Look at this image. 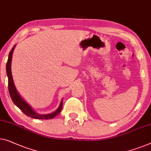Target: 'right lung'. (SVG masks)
Returning a JSON list of instances; mask_svg holds the SVG:
<instances>
[{
	"label": "right lung",
	"instance_id": "1",
	"mask_svg": "<svg viewBox=\"0 0 151 151\" xmlns=\"http://www.w3.org/2000/svg\"><path fill=\"white\" fill-rule=\"evenodd\" d=\"M15 46H16V45H14V46L13 47L12 50H11L9 52V57H8V60L6 65V74H7V76H8L9 92L10 97L12 98L13 102H14V104L16 105L17 107H18V108L20 109V110L22 111L26 115L29 117L32 118V119L46 120V119H51L52 118L55 117L56 116H57L58 114L60 112L61 110H62L63 99L62 101H60V104L59 107H58V109L55 111V112H52L51 114H49L41 115V114H38L37 113L35 112V111L32 110L31 107H30L29 105H28L27 103L21 97V96L19 95L18 93H17L16 87H15L14 80H13L12 73V67H11V65H12V54H13V52H14V50L15 48Z\"/></svg>",
	"mask_w": 151,
	"mask_h": 151
}]
</instances>
